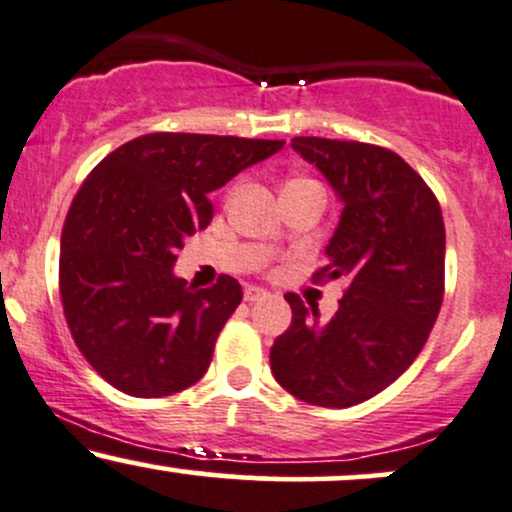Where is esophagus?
<instances>
[{
	"instance_id": "esophagus-1",
	"label": "esophagus",
	"mask_w": 512,
	"mask_h": 512,
	"mask_svg": "<svg viewBox=\"0 0 512 512\" xmlns=\"http://www.w3.org/2000/svg\"><path fill=\"white\" fill-rule=\"evenodd\" d=\"M268 290H263V287H256V285H249L244 290V299L246 302H261V299L268 297Z\"/></svg>"
}]
</instances>
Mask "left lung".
<instances>
[{
    "instance_id": "obj_1",
    "label": "left lung",
    "mask_w": 512,
    "mask_h": 512,
    "mask_svg": "<svg viewBox=\"0 0 512 512\" xmlns=\"http://www.w3.org/2000/svg\"><path fill=\"white\" fill-rule=\"evenodd\" d=\"M292 148L342 203L316 280L347 278L333 318L285 294L292 323L270 347L275 381L318 407L359 405L422 352L443 302L446 227L434 191L388 148L297 136Z\"/></svg>"
}]
</instances>
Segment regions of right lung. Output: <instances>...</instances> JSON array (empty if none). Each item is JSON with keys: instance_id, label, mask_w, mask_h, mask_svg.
<instances>
[{"instance_id": "right-lung-1", "label": "right lung", "mask_w": 512, "mask_h": 512, "mask_svg": "<svg viewBox=\"0 0 512 512\" xmlns=\"http://www.w3.org/2000/svg\"><path fill=\"white\" fill-rule=\"evenodd\" d=\"M285 141L146 134L88 174L62 230L59 292L76 347L110 386L165 398L208 371L242 285L196 290L174 275L184 239L210 225V191Z\"/></svg>"}]
</instances>
